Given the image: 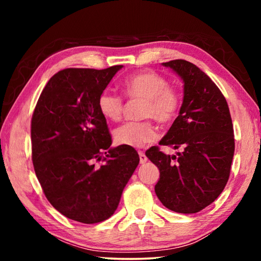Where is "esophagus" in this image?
I'll return each instance as SVG.
<instances>
[{
  "label": "esophagus",
  "mask_w": 261,
  "mask_h": 261,
  "mask_svg": "<svg viewBox=\"0 0 261 261\" xmlns=\"http://www.w3.org/2000/svg\"><path fill=\"white\" fill-rule=\"evenodd\" d=\"M138 154H139V161H140L141 165H143V163H145V162H147V156L145 155V153H144V152L139 151V152H138Z\"/></svg>",
  "instance_id": "esophagus-1"
}]
</instances>
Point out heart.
I'll use <instances>...</instances> for the list:
<instances>
[{
    "instance_id": "1",
    "label": "heart",
    "mask_w": 261,
    "mask_h": 261,
    "mask_svg": "<svg viewBox=\"0 0 261 261\" xmlns=\"http://www.w3.org/2000/svg\"><path fill=\"white\" fill-rule=\"evenodd\" d=\"M123 91L129 98L144 99L141 117H153L160 124L175 120L180 108V94L177 88L169 86V82L154 71H141L131 74L123 82ZM99 113L108 121H118L122 116L121 96L103 91L98 98ZM156 138L152 122H126L114 130V139L118 145L141 147Z\"/></svg>"
}]
</instances>
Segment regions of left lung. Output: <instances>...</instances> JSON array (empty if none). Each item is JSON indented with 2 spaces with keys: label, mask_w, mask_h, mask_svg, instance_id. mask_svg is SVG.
Instances as JSON below:
<instances>
[{
  "label": "left lung",
  "mask_w": 261,
  "mask_h": 261,
  "mask_svg": "<svg viewBox=\"0 0 261 261\" xmlns=\"http://www.w3.org/2000/svg\"><path fill=\"white\" fill-rule=\"evenodd\" d=\"M184 83L183 103L159 145L180 149L167 155L158 146L146 156L160 170L155 193L163 206L183 214L211 205L228 182L235 139L228 103L205 72L184 60L162 63Z\"/></svg>",
  "instance_id": "obj_1"
}]
</instances>
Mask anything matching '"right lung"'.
I'll return each mask as SVG.
<instances>
[{"label":"right lung","mask_w":261,"mask_h":261,"mask_svg":"<svg viewBox=\"0 0 261 261\" xmlns=\"http://www.w3.org/2000/svg\"><path fill=\"white\" fill-rule=\"evenodd\" d=\"M123 65L70 68L53 76L35 106L31 139L35 175L46 198L67 218L107 220L139 163L134 147H112L98 98Z\"/></svg>","instance_id":"right-lung-1"}]
</instances>
